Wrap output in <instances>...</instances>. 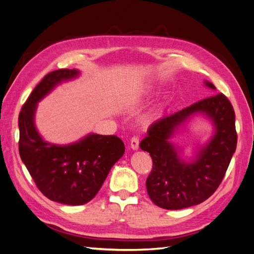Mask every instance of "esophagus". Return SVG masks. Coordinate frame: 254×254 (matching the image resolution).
<instances>
[{"instance_id": "34e87169", "label": "esophagus", "mask_w": 254, "mask_h": 254, "mask_svg": "<svg viewBox=\"0 0 254 254\" xmlns=\"http://www.w3.org/2000/svg\"><path fill=\"white\" fill-rule=\"evenodd\" d=\"M129 146L133 149V150H137L138 147H139V140L138 137H136V136H133L131 141H129Z\"/></svg>"}]
</instances>
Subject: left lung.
<instances>
[{
	"mask_svg": "<svg viewBox=\"0 0 254 254\" xmlns=\"http://www.w3.org/2000/svg\"><path fill=\"white\" fill-rule=\"evenodd\" d=\"M205 84L216 89L209 81ZM197 112L205 113L214 122L216 132L197 159L186 164L168 139L179 125ZM147 134L139 144L141 150L150 154L153 163L146 181L147 192L155 205L171 210L197 205L210 197L222 181L237 145L235 113L222 93L208 96L155 121Z\"/></svg>",
	"mask_w": 254,
	"mask_h": 254,
	"instance_id": "8db88e82",
	"label": "left lung"
}]
</instances>
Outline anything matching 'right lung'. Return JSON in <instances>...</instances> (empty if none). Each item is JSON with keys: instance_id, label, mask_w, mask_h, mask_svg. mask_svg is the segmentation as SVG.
Returning a JSON list of instances; mask_svg holds the SVG:
<instances>
[{"instance_id": "1", "label": "right lung", "mask_w": 254, "mask_h": 254, "mask_svg": "<svg viewBox=\"0 0 254 254\" xmlns=\"http://www.w3.org/2000/svg\"><path fill=\"white\" fill-rule=\"evenodd\" d=\"M79 70L61 68L45 76L19 114V153L36 187L47 198L66 205H83L101 189L110 168L125 153L116 135L90 134L75 144L51 145L34 126L36 104L61 81Z\"/></svg>"}]
</instances>
